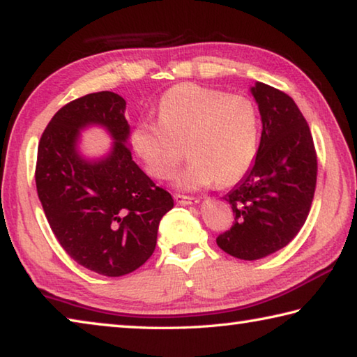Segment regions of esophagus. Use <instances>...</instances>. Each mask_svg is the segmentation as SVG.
<instances>
[{
    "label": "esophagus",
    "instance_id": "34e87169",
    "mask_svg": "<svg viewBox=\"0 0 357 357\" xmlns=\"http://www.w3.org/2000/svg\"><path fill=\"white\" fill-rule=\"evenodd\" d=\"M173 198H174V202H176L178 204H183V206H187V204H197L198 202H200V198L189 197V195H181V193H174Z\"/></svg>",
    "mask_w": 357,
    "mask_h": 357
}]
</instances>
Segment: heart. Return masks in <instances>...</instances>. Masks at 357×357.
I'll return each instance as SVG.
<instances>
[{"label":"heart","mask_w":357,"mask_h":357,"mask_svg":"<svg viewBox=\"0 0 357 357\" xmlns=\"http://www.w3.org/2000/svg\"><path fill=\"white\" fill-rule=\"evenodd\" d=\"M157 119L137 121L130 143L146 172L168 179L179 189L195 190L215 183L227 187L243 179L255 162L259 144V114L253 100L195 83L176 84L162 94Z\"/></svg>","instance_id":"obj_1"}]
</instances>
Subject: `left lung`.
I'll return each instance as SVG.
<instances>
[{"mask_svg":"<svg viewBox=\"0 0 357 357\" xmlns=\"http://www.w3.org/2000/svg\"><path fill=\"white\" fill-rule=\"evenodd\" d=\"M252 94L261 114L255 164L227 193L234 222L217 236L228 255L258 259L291 243L307 220L317 187L312 132L288 94L257 82Z\"/></svg>","mask_w":357,"mask_h":357,"instance_id":"8db88e82","label":"left lung"}]
</instances>
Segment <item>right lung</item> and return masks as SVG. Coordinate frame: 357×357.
Masks as SVG:
<instances>
[{"label": "right lung", "instance_id": "1", "mask_svg": "<svg viewBox=\"0 0 357 357\" xmlns=\"http://www.w3.org/2000/svg\"><path fill=\"white\" fill-rule=\"evenodd\" d=\"M126 100L100 91L66 104L40 137L36 187L53 234L83 268L126 275L153 255L159 222L173 198L132 160ZM99 123L114 137L112 153L89 162L76 153L80 128Z\"/></svg>", "mask_w": 357, "mask_h": 357}]
</instances>
